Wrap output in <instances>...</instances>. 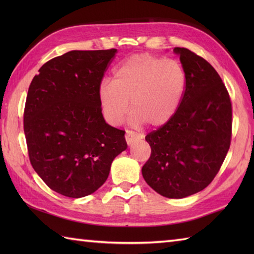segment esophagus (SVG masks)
I'll return each mask as SVG.
<instances>
[{"label":"esophagus","instance_id":"1","mask_svg":"<svg viewBox=\"0 0 254 254\" xmlns=\"http://www.w3.org/2000/svg\"><path fill=\"white\" fill-rule=\"evenodd\" d=\"M143 137H144V135L141 133H136V132H133V131H127L126 132V141L128 145H131L134 142L138 141V139H142Z\"/></svg>","mask_w":254,"mask_h":254}]
</instances>
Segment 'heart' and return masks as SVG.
<instances>
[{"label":"heart","mask_w":254,"mask_h":254,"mask_svg":"<svg viewBox=\"0 0 254 254\" xmlns=\"http://www.w3.org/2000/svg\"><path fill=\"white\" fill-rule=\"evenodd\" d=\"M187 88V73L180 62L148 53L132 56L113 73V80L98 87L102 115L118 126L131 107V122L160 127L179 110Z\"/></svg>","instance_id":"heart-1"}]
</instances>
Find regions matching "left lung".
I'll return each instance as SVG.
<instances>
[{
  "label": "left lung",
  "instance_id": "left-lung-1",
  "mask_svg": "<svg viewBox=\"0 0 254 254\" xmlns=\"http://www.w3.org/2000/svg\"><path fill=\"white\" fill-rule=\"evenodd\" d=\"M174 52L187 73L185 97L176 116L145 136L152 154L142 175L160 195L182 198L217 175L230 146L233 110L216 69L186 48Z\"/></svg>",
  "mask_w": 254,
  "mask_h": 254
}]
</instances>
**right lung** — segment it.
Instances as JSON below:
<instances>
[{"label": "right lung", "mask_w": 254, "mask_h": 254, "mask_svg": "<svg viewBox=\"0 0 254 254\" xmlns=\"http://www.w3.org/2000/svg\"><path fill=\"white\" fill-rule=\"evenodd\" d=\"M117 49L73 50L48 61L32 78L24 132L32 168L51 190L83 197L104 185L127 148L124 131L106 123L98 87Z\"/></svg>", "instance_id": "obj_1"}]
</instances>
